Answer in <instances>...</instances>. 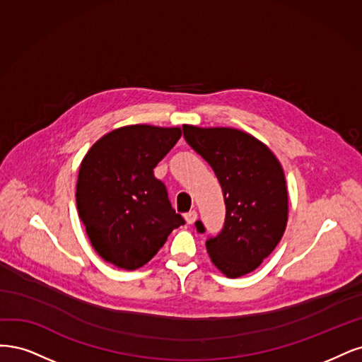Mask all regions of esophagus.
Instances as JSON below:
<instances>
[{
    "instance_id": "34e87169",
    "label": "esophagus",
    "mask_w": 362,
    "mask_h": 362,
    "mask_svg": "<svg viewBox=\"0 0 362 362\" xmlns=\"http://www.w3.org/2000/svg\"><path fill=\"white\" fill-rule=\"evenodd\" d=\"M195 219H197V212H195V211H191V212H188V214H185V221H186V223H188V224H194Z\"/></svg>"
}]
</instances>
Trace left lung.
<instances>
[{
    "instance_id": "1",
    "label": "left lung",
    "mask_w": 362,
    "mask_h": 362,
    "mask_svg": "<svg viewBox=\"0 0 362 362\" xmlns=\"http://www.w3.org/2000/svg\"><path fill=\"white\" fill-rule=\"evenodd\" d=\"M183 136L212 167L224 192V227L206 240L209 257L228 278L247 275L284 235L288 197L283 167L269 147L233 127L183 124ZM195 227L204 233L202 221Z\"/></svg>"
}]
</instances>
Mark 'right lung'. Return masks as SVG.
Masks as SVG:
<instances>
[{
	"label": "right lung",
	"mask_w": 362,
	"mask_h": 362,
	"mask_svg": "<svg viewBox=\"0 0 362 362\" xmlns=\"http://www.w3.org/2000/svg\"><path fill=\"white\" fill-rule=\"evenodd\" d=\"M180 127L131 124L103 135L81 162L76 207L93 248L120 269L153 259L185 224L153 168L179 141Z\"/></svg>",
	"instance_id": "obj_1"
}]
</instances>
